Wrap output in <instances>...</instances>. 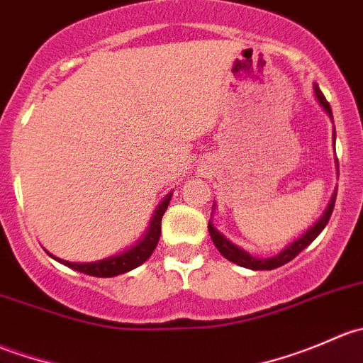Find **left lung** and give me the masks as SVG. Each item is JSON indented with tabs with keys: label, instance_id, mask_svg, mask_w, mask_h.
I'll use <instances>...</instances> for the list:
<instances>
[{
	"label": "left lung",
	"instance_id": "1",
	"mask_svg": "<svg viewBox=\"0 0 363 363\" xmlns=\"http://www.w3.org/2000/svg\"><path fill=\"white\" fill-rule=\"evenodd\" d=\"M314 94H316V98H318V101H320L321 107H323L325 111H327L328 116L332 117L330 105H328V101L325 100L323 93H321L320 87H318L316 84H314ZM334 138H335V135H334ZM334 205H335V195L332 196L327 211H325L323 216L318 219L316 225L311 226V228L307 230L302 237H298L295 242H291L290 246L284 247L279 255L272 256V258H256V256L250 255L247 251L240 250L239 246H235L233 242H230L225 235H221V233H219L218 230L212 226L211 221H208V233H211V239H212V242H214V246L218 247V251L221 252L226 259H230V262L237 263V265H240V267H246V269H251V270H272V269H277V267L284 265V263L291 262V259H294L298 252H302L303 250H306V247L309 246V244L313 242V240L316 239L321 232H323V228L327 226L328 219H330L332 211H334Z\"/></svg>",
	"mask_w": 363,
	"mask_h": 363
}]
</instances>
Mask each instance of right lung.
<instances>
[{
    "mask_svg": "<svg viewBox=\"0 0 363 363\" xmlns=\"http://www.w3.org/2000/svg\"><path fill=\"white\" fill-rule=\"evenodd\" d=\"M170 199H172V193L164 196L163 202L158 205V208H156L155 216H152L151 225H149L145 235L142 237L133 247L121 252V255L108 256V258L100 259V262H91V263H73V262H67V259L56 258V256H52L50 252L49 255L52 256L54 259H57L60 263H63V265H67L73 270H79V272L82 274H87V276L113 277V276H119V274L130 272V270L140 267L142 263L152 255V251L156 250V246H158V240L161 235V218H163L164 211H167L168 203H170Z\"/></svg>",
    "mask_w": 363,
    "mask_h": 363,
    "instance_id": "obj_1",
    "label": "right lung"
}]
</instances>
